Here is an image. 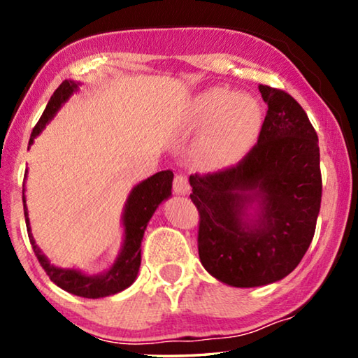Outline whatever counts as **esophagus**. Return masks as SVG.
I'll use <instances>...</instances> for the list:
<instances>
[{
  "label": "esophagus",
  "instance_id": "esophagus-1",
  "mask_svg": "<svg viewBox=\"0 0 358 358\" xmlns=\"http://www.w3.org/2000/svg\"><path fill=\"white\" fill-rule=\"evenodd\" d=\"M173 191H175V194H181V196L189 194L191 186H189V183H187V178L185 177V175L180 173L173 178Z\"/></svg>",
  "mask_w": 358,
  "mask_h": 358
}]
</instances>
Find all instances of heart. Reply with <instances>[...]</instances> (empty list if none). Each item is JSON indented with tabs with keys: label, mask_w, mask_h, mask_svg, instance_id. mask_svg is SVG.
<instances>
[{
	"label": "heart",
	"mask_w": 358,
	"mask_h": 358,
	"mask_svg": "<svg viewBox=\"0 0 358 358\" xmlns=\"http://www.w3.org/2000/svg\"><path fill=\"white\" fill-rule=\"evenodd\" d=\"M186 128L203 131L197 159L210 171L229 167L243 156L260 128L259 104L251 96L210 88L192 99Z\"/></svg>",
	"instance_id": "heart-1"
}]
</instances>
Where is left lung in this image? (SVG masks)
<instances>
[{
    "instance_id": "8db88e82",
    "label": "left lung",
    "mask_w": 358,
    "mask_h": 358,
    "mask_svg": "<svg viewBox=\"0 0 358 358\" xmlns=\"http://www.w3.org/2000/svg\"><path fill=\"white\" fill-rule=\"evenodd\" d=\"M259 92L268 108L257 143L238 164L189 177L199 257L234 287L287 276L311 245L322 199L317 134L306 112L282 90L259 85ZM252 203L258 211L250 220Z\"/></svg>"
}]
</instances>
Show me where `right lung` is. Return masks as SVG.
<instances>
[{"label":"right lung","instance_id":"right-lung-1","mask_svg":"<svg viewBox=\"0 0 358 358\" xmlns=\"http://www.w3.org/2000/svg\"><path fill=\"white\" fill-rule=\"evenodd\" d=\"M78 90V83L72 80H64L59 87L55 90V93L48 101L44 113L39 118L38 124L34 126L29 137V145H33L34 137L41 134V131L45 128V124L50 121L55 113L59 110L66 101L71 98L72 93ZM27 178V173H25ZM172 180L173 172L172 171H162L155 173L153 177L143 180L142 183L134 186L131 191L128 201L124 205L123 213V226H124V240L121 251L118 254L117 260L112 265V268L102 275L88 276L82 273V271L74 268H59V266L52 265L48 259L41 252V250L36 245V241L31 235V227H29L28 220V208L25 201V189H23V211H25V221H27V230L29 243L33 246V251L38 257L42 268L45 270L48 278L57 284L58 287L69 294H74L78 296H85V299H101V296H108L113 294H118L126 287H129L132 282L136 281L138 266H141V245L142 238L147 229V224L150 217L153 216L155 210L157 208L162 201L171 197L172 194Z\"/></svg>","mask_w":358,"mask_h":358}]
</instances>
